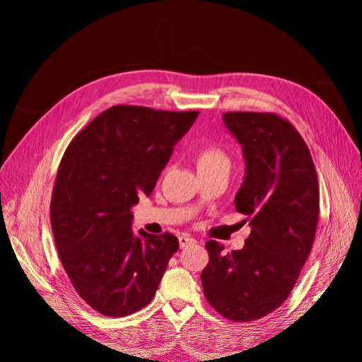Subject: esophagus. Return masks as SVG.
Here are the masks:
<instances>
[{"mask_svg": "<svg viewBox=\"0 0 362 362\" xmlns=\"http://www.w3.org/2000/svg\"><path fill=\"white\" fill-rule=\"evenodd\" d=\"M178 240H180V246H181V247H187V246H190V245H194V243H196V240H194L193 237H190L189 234H182V235H180V237H178Z\"/></svg>", "mask_w": 362, "mask_h": 362, "instance_id": "34e87169", "label": "esophagus"}]
</instances>
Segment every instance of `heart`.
<instances>
[{"mask_svg":"<svg viewBox=\"0 0 362 362\" xmlns=\"http://www.w3.org/2000/svg\"><path fill=\"white\" fill-rule=\"evenodd\" d=\"M199 168H229V158L223 149L206 146L198 156V169Z\"/></svg>","mask_w":362,"mask_h":362,"instance_id":"heart-1","label":"heart"}]
</instances>
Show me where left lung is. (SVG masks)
Listing matches in <instances>:
<instances>
[{
  "label": "left lung",
  "mask_w": 362,
  "mask_h": 362,
  "mask_svg": "<svg viewBox=\"0 0 362 362\" xmlns=\"http://www.w3.org/2000/svg\"><path fill=\"white\" fill-rule=\"evenodd\" d=\"M223 124L246 164L235 210L250 218L243 249L205 245V299L229 320L250 322L286 302L308 258L319 221V181L302 136L273 113L228 112Z\"/></svg>",
  "instance_id": "obj_1"
}]
</instances>
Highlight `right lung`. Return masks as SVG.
Instances as JSON below:
<instances>
[{
	"mask_svg": "<svg viewBox=\"0 0 362 362\" xmlns=\"http://www.w3.org/2000/svg\"><path fill=\"white\" fill-rule=\"evenodd\" d=\"M199 112L115 105L71 141L51 199V226L74 288L93 310L129 315L160 286L178 238L134 234L133 208L149 196L173 146Z\"/></svg>",
	"mask_w": 362,
	"mask_h": 362,
	"instance_id": "obj_1",
	"label": "right lung"
}]
</instances>
